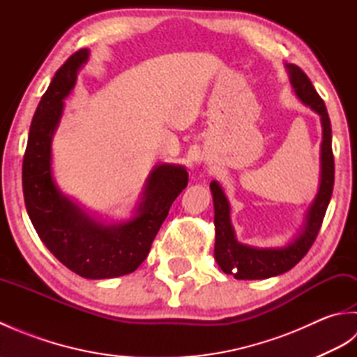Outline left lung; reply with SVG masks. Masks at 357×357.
I'll list each match as a JSON object with an SVG mask.
<instances>
[{"instance_id": "left-lung-1", "label": "left lung", "mask_w": 357, "mask_h": 357, "mask_svg": "<svg viewBox=\"0 0 357 357\" xmlns=\"http://www.w3.org/2000/svg\"><path fill=\"white\" fill-rule=\"evenodd\" d=\"M290 79V86L298 100L317 113L322 126L321 142V178L319 188L310 204L302 225L290 242L282 247H252L236 239L231 225L230 202L218 181H211L210 190L215 207V259L225 275L236 279H267L279 276L291 270L302 257L319 233L325 211L331 199L335 184V158L331 150V123L321 96L317 95L312 81L298 66L284 64Z\"/></svg>"}]
</instances>
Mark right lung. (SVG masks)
I'll use <instances>...</instances> for the list:
<instances>
[{
    "instance_id": "add662e5",
    "label": "right lung",
    "mask_w": 357,
    "mask_h": 357,
    "mask_svg": "<svg viewBox=\"0 0 357 357\" xmlns=\"http://www.w3.org/2000/svg\"><path fill=\"white\" fill-rule=\"evenodd\" d=\"M90 50L72 55L53 77L30 124L22 161V192L38 236L56 259L86 279H110L133 273L149 255L173 201L184 190V165L158 164L144 183L132 216L107 222L64 195L53 179L52 141Z\"/></svg>"
}]
</instances>
